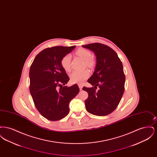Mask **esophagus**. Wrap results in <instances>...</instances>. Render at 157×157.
<instances>
[{
    "label": "esophagus",
    "mask_w": 157,
    "mask_h": 157,
    "mask_svg": "<svg viewBox=\"0 0 157 157\" xmlns=\"http://www.w3.org/2000/svg\"><path fill=\"white\" fill-rule=\"evenodd\" d=\"M78 86H79V88L80 90H82V87H83L82 85H81V84H78Z\"/></svg>",
    "instance_id": "obj_1"
}]
</instances>
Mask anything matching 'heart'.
Returning a JSON list of instances; mask_svg holds the SVG:
<instances>
[{"label": "heart", "instance_id": "b5f03b06", "mask_svg": "<svg viewBox=\"0 0 157 157\" xmlns=\"http://www.w3.org/2000/svg\"><path fill=\"white\" fill-rule=\"evenodd\" d=\"M76 54L85 61L86 67H92L95 63L94 60L92 58L91 52L84 48H81L76 51ZM71 55L67 54L60 60V65L62 68L67 72L71 71ZM90 76V72L87 70L82 71H73L70 75L71 81L75 83H82Z\"/></svg>", "mask_w": 157, "mask_h": 157}]
</instances>
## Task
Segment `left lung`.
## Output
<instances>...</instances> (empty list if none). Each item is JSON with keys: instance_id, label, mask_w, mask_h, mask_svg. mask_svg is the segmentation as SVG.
I'll return each mask as SVG.
<instances>
[{"instance_id": "1", "label": "left lung", "mask_w": 157, "mask_h": 157, "mask_svg": "<svg viewBox=\"0 0 157 157\" xmlns=\"http://www.w3.org/2000/svg\"><path fill=\"white\" fill-rule=\"evenodd\" d=\"M82 47L92 51L97 56L95 71L88 80L94 87L82 88L88 94L85 101L86 109L95 115L106 116L117 108L124 92L125 76L122 62L107 45L94 43ZM97 86L99 90L96 91Z\"/></svg>"}]
</instances>
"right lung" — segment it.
Segmentation results:
<instances>
[{"instance_id": "add662e5", "label": "right lung", "mask_w": 157, "mask_h": 157, "mask_svg": "<svg viewBox=\"0 0 157 157\" xmlns=\"http://www.w3.org/2000/svg\"><path fill=\"white\" fill-rule=\"evenodd\" d=\"M75 46L46 48L39 53L30 67L29 90L37 111L47 120L56 121L69 112V104L79 91L77 84L67 87L69 81L60 65L62 58Z\"/></svg>"}]
</instances>
